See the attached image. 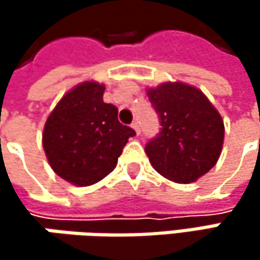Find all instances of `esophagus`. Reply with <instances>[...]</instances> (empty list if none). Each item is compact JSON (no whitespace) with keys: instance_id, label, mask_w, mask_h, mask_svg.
<instances>
[{"instance_id":"obj_1","label":"esophagus","mask_w":260,"mask_h":260,"mask_svg":"<svg viewBox=\"0 0 260 260\" xmlns=\"http://www.w3.org/2000/svg\"><path fill=\"white\" fill-rule=\"evenodd\" d=\"M132 128H134V131H135L137 134H140V125H138V122H137V120L132 123Z\"/></svg>"}]
</instances>
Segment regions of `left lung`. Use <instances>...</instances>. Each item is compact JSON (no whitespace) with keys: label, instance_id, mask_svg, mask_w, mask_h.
Listing matches in <instances>:
<instances>
[{"label":"left lung","instance_id":"obj_1","mask_svg":"<svg viewBox=\"0 0 260 260\" xmlns=\"http://www.w3.org/2000/svg\"><path fill=\"white\" fill-rule=\"evenodd\" d=\"M159 117V134L144 147L153 169L164 178L189 183L218 161L224 123L220 113L196 87L164 82L147 90Z\"/></svg>","mask_w":260,"mask_h":260}]
</instances>
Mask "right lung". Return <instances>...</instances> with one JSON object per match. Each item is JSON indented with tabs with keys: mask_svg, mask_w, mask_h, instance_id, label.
I'll list each match as a JSON object with an SVG mask.
<instances>
[{
	"mask_svg": "<svg viewBox=\"0 0 260 260\" xmlns=\"http://www.w3.org/2000/svg\"><path fill=\"white\" fill-rule=\"evenodd\" d=\"M105 87L87 81L66 93L49 114L43 149L52 170L78 186L110 175L135 131L117 119V107L104 102Z\"/></svg>",
	"mask_w": 260,
	"mask_h": 260,
	"instance_id": "add662e5",
	"label": "right lung"
}]
</instances>
